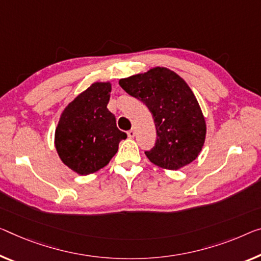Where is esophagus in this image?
Listing matches in <instances>:
<instances>
[{
  "instance_id": "obj_1",
  "label": "esophagus",
  "mask_w": 261,
  "mask_h": 261,
  "mask_svg": "<svg viewBox=\"0 0 261 261\" xmlns=\"http://www.w3.org/2000/svg\"><path fill=\"white\" fill-rule=\"evenodd\" d=\"M127 135H128V138H134L135 136V129L134 128H132V129H129L127 132Z\"/></svg>"
}]
</instances>
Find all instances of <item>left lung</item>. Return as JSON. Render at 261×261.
I'll return each instance as SVG.
<instances>
[{
	"label": "left lung",
	"instance_id": "8db88e82",
	"mask_svg": "<svg viewBox=\"0 0 261 261\" xmlns=\"http://www.w3.org/2000/svg\"><path fill=\"white\" fill-rule=\"evenodd\" d=\"M119 85L148 107L156 127V142L144 151L151 163L177 170L197 159L205 141L202 110L188 84L167 67L120 79Z\"/></svg>",
	"mask_w": 261,
	"mask_h": 261
}]
</instances>
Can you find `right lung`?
Here are the masks:
<instances>
[{"label": "right lung", "mask_w": 261, "mask_h": 261, "mask_svg": "<svg viewBox=\"0 0 261 261\" xmlns=\"http://www.w3.org/2000/svg\"><path fill=\"white\" fill-rule=\"evenodd\" d=\"M111 83H94L63 111L55 133L59 158L79 175L98 171L117 154L127 138L107 108Z\"/></svg>", "instance_id": "right-lung-1"}]
</instances>
